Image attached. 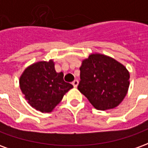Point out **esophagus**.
I'll return each instance as SVG.
<instances>
[{"instance_id": "1", "label": "esophagus", "mask_w": 148, "mask_h": 148, "mask_svg": "<svg viewBox=\"0 0 148 148\" xmlns=\"http://www.w3.org/2000/svg\"><path fill=\"white\" fill-rule=\"evenodd\" d=\"M72 85L74 86V87H75V88H76V87H77V86H78V81H77V80H74V82H72Z\"/></svg>"}]
</instances>
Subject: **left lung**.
<instances>
[{
    "mask_svg": "<svg viewBox=\"0 0 148 148\" xmlns=\"http://www.w3.org/2000/svg\"><path fill=\"white\" fill-rule=\"evenodd\" d=\"M77 89L98 110L118 106L126 96L130 74L121 62L108 55L93 53L82 60Z\"/></svg>",
    "mask_w": 148,
    "mask_h": 148,
    "instance_id": "obj_1",
    "label": "left lung"
}]
</instances>
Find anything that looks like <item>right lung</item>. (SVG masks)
Segmentation results:
<instances>
[{
	"label": "right lung",
	"mask_w": 148,
	"mask_h": 148,
	"mask_svg": "<svg viewBox=\"0 0 148 148\" xmlns=\"http://www.w3.org/2000/svg\"><path fill=\"white\" fill-rule=\"evenodd\" d=\"M20 87L27 103L41 112H51L73 86L57 73L53 59L28 66L20 77Z\"/></svg>",
	"instance_id": "1"
}]
</instances>
